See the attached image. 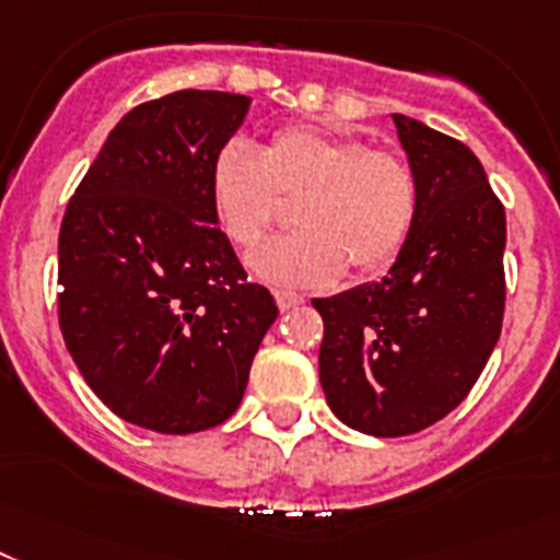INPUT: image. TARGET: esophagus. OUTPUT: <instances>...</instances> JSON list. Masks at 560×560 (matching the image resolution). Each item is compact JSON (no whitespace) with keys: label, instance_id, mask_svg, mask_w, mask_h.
<instances>
[{"label":"esophagus","instance_id":"esophagus-1","mask_svg":"<svg viewBox=\"0 0 560 560\" xmlns=\"http://www.w3.org/2000/svg\"><path fill=\"white\" fill-rule=\"evenodd\" d=\"M276 304H279V310L284 313V310H293L299 307V304H304V295L290 293V290H279V293H276Z\"/></svg>","mask_w":560,"mask_h":560}]
</instances>
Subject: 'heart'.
Wrapping results in <instances>:
<instances>
[{"label":"heart","instance_id":"1","mask_svg":"<svg viewBox=\"0 0 560 560\" xmlns=\"http://www.w3.org/2000/svg\"><path fill=\"white\" fill-rule=\"evenodd\" d=\"M210 196L230 238L253 247L288 219L295 233L272 238L250 256L258 279L284 288H324L350 265L387 267L401 253L418 213L412 164L393 150H370L355 136L290 128L265 150L230 139L210 164Z\"/></svg>","mask_w":560,"mask_h":560}]
</instances>
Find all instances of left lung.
I'll use <instances>...</instances> for the list:
<instances>
[{"instance_id": "obj_1", "label": "left lung", "mask_w": 560, "mask_h": 560, "mask_svg": "<svg viewBox=\"0 0 560 560\" xmlns=\"http://www.w3.org/2000/svg\"><path fill=\"white\" fill-rule=\"evenodd\" d=\"M418 178V213L382 281L313 299L318 378L347 427L396 439L453 412L504 318V205L467 144L393 113Z\"/></svg>"}]
</instances>
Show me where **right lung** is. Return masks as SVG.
Returning a JSON list of instances; mask_svg holds the SVG:
<instances>
[{
	"mask_svg": "<svg viewBox=\"0 0 560 560\" xmlns=\"http://www.w3.org/2000/svg\"><path fill=\"white\" fill-rule=\"evenodd\" d=\"M250 98L176 91L121 116L59 230V327L128 424L187 435L242 404L279 307L219 230L210 164Z\"/></svg>",
	"mask_w": 560,
	"mask_h": 560,
	"instance_id": "add662e5",
	"label": "right lung"
}]
</instances>
